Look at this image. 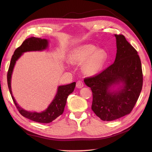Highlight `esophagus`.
<instances>
[{"label":"esophagus","instance_id":"obj_1","mask_svg":"<svg viewBox=\"0 0 152 152\" xmlns=\"http://www.w3.org/2000/svg\"><path fill=\"white\" fill-rule=\"evenodd\" d=\"M83 86H84V84H83V81H77V83H76V87L80 89V88H82Z\"/></svg>","mask_w":152,"mask_h":152}]
</instances>
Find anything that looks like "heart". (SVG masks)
Here are the masks:
<instances>
[{
	"mask_svg": "<svg viewBox=\"0 0 152 152\" xmlns=\"http://www.w3.org/2000/svg\"><path fill=\"white\" fill-rule=\"evenodd\" d=\"M107 58V52L103 49H97L92 44H87L79 47L73 52L70 61L75 64L84 63L83 71L86 75L96 74L102 68Z\"/></svg>",
	"mask_w": 152,
	"mask_h": 152,
	"instance_id": "obj_1",
	"label": "heart"
}]
</instances>
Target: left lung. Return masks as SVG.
I'll return each mask as SVG.
<instances>
[{"label": "left lung", "mask_w": 152, "mask_h": 152, "mask_svg": "<svg viewBox=\"0 0 152 152\" xmlns=\"http://www.w3.org/2000/svg\"><path fill=\"white\" fill-rule=\"evenodd\" d=\"M117 52L115 62L84 83L92 92V110L103 121H113L129 114L136 103L143 85L141 61L137 50L123 34H115ZM122 82V89L110 92L109 87Z\"/></svg>", "instance_id": "left-lung-1"}]
</instances>
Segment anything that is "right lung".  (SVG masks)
<instances>
[{"label": "right lung", "instance_id": "1", "mask_svg": "<svg viewBox=\"0 0 152 152\" xmlns=\"http://www.w3.org/2000/svg\"><path fill=\"white\" fill-rule=\"evenodd\" d=\"M48 41L47 39H42L41 38L34 37L25 39L22 44L15 50L14 53L12 55L7 73L8 87H9V89L13 101L20 113L23 116L31 119L32 121L41 123H49L63 113L68 96L73 92L76 86V83L74 82L65 86H59L55 99L52 102L49 107L44 111H42L41 113L30 112V111H26L20 107L13 98L11 90V77L16 61L20 57V56L23 52L42 50L46 49Z\"/></svg>", "mask_w": 152, "mask_h": 152}]
</instances>
